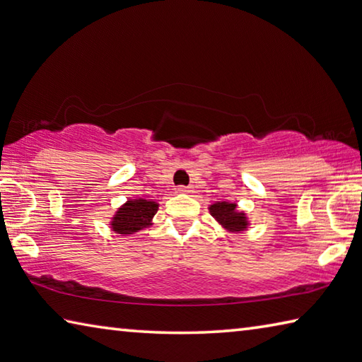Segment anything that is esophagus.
Masks as SVG:
<instances>
[{
    "instance_id": "obj_1",
    "label": "esophagus",
    "mask_w": 362,
    "mask_h": 362,
    "mask_svg": "<svg viewBox=\"0 0 362 362\" xmlns=\"http://www.w3.org/2000/svg\"><path fill=\"white\" fill-rule=\"evenodd\" d=\"M178 192H180V194H189V192H192V190H190V187L180 186V187H178Z\"/></svg>"
}]
</instances>
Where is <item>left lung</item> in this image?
Instances as JSON below:
<instances>
[{
  "label": "left lung",
  "instance_id": "1",
  "mask_svg": "<svg viewBox=\"0 0 362 362\" xmlns=\"http://www.w3.org/2000/svg\"><path fill=\"white\" fill-rule=\"evenodd\" d=\"M236 208V203L216 202L209 206V213L222 225V228L231 231V233H241L247 230L249 221L244 211H238Z\"/></svg>",
  "mask_w": 362,
  "mask_h": 362
}]
</instances>
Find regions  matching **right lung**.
Instances as JSON below:
<instances>
[{"instance_id":"add662e5","label":"right lung","mask_w":362,"mask_h":362,"mask_svg":"<svg viewBox=\"0 0 362 362\" xmlns=\"http://www.w3.org/2000/svg\"><path fill=\"white\" fill-rule=\"evenodd\" d=\"M159 204L145 199L127 200L117 211L110 222L112 230L119 235H132L153 225V217L158 213Z\"/></svg>"}]
</instances>
